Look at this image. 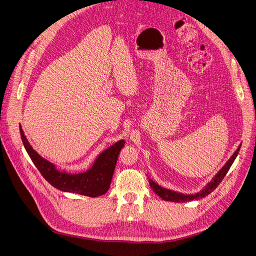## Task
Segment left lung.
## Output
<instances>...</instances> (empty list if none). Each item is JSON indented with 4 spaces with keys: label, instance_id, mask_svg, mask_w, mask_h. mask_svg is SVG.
I'll use <instances>...</instances> for the list:
<instances>
[{
    "label": "left lung",
    "instance_id": "left-lung-1",
    "mask_svg": "<svg viewBox=\"0 0 256 256\" xmlns=\"http://www.w3.org/2000/svg\"><path fill=\"white\" fill-rule=\"evenodd\" d=\"M240 147H242V144L238 146V148L235 150V152L233 154H232V157L226 161V164L220 168V171L212 177V180L209 182L205 186V187L202 190H200L198 192H196V193H182V192H178V191H175V190L168 189V188H164V187H162V186L158 184L156 182H154L150 177H148L150 188L152 189V191L154 193H156L157 196H159L162 200H168V202L186 203V202H191V200L205 198L206 196L209 194V193H212L216 187H218V184L222 182L224 176L226 175L230 168L232 166L233 162L235 161L237 154L240 150Z\"/></svg>",
    "mask_w": 256,
    "mask_h": 256
}]
</instances>
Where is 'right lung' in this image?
<instances>
[{
	"label": "right lung",
	"mask_w": 256,
	"mask_h": 256,
	"mask_svg": "<svg viewBox=\"0 0 256 256\" xmlns=\"http://www.w3.org/2000/svg\"><path fill=\"white\" fill-rule=\"evenodd\" d=\"M20 134L30 158L32 159L46 180L63 192L78 193V194L90 198L102 196L109 190L120 150L126 144V140L116 142L109 148L99 154L88 171L72 174L66 172L65 170L60 171L56 164L42 157L28 143L21 126Z\"/></svg>",
	"instance_id": "add662e5"
}]
</instances>
